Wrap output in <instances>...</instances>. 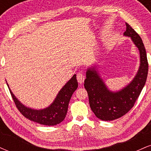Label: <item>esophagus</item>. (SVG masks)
Segmentation results:
<instances>
[{"label": "esophagus", "mask_w": 151, "mask_h": 151, "mask_svg": "<svg viewBox=\"0 0 151 151\" xmlns=\"http://www.w3.org/2000/svg\"><path fill=\"white\" fill-rule=\"evenodd\" d=\"M77 79L79 84H81V83L84 82V79H85V76L82 73H78L77 75Z\"/></svg>", "instance_id": "34e87169"}]
</instances>
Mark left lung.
Returning <instances> with one entry per match:
<instances>
[{
	"label": "left lung",
	"instance_id": "1",
	"mask_svg": "<svg viewBox=\"0 0 151 151\" xmlns=\"http://www.w3.org/2000/svg\"><path fill=\"white\" fill-rule=\"evenodd\" d=\"M124 35L131 37L138 48L141 65L136 77L131 83L118 92L107 89L95 68L89 69L84 80V87L89 96L91 109L96 117L103 121H113L125 115L132 109L139 96L145 81L148 71L146 52L141 37L128 23Z\"/></svg>",
	"mask_w": 151,
	"mask_h": 151
}]
</instances>
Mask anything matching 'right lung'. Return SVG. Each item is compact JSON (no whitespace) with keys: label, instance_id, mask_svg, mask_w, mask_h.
<instances>
[{"label":"right lung","instance_id":"add662e5","mask_svg":"<svg viewBox=\"0 0 151 151\" xmlns=\"http://www.w3.org/2000/svg\"><path fill=\"white\" fill-rule=\"evenodd\" d=\"M77 87V77L76 74H74L60 90L53 103L47 108L41 110H35L25 106L17 99L10 91L9 86L8 89L17 109L25 118L42 125L55 126L61 123L65 119L68 109L69 102Z\"/></svg>","mask_w":151,"mask_h":151}]
</instances>
